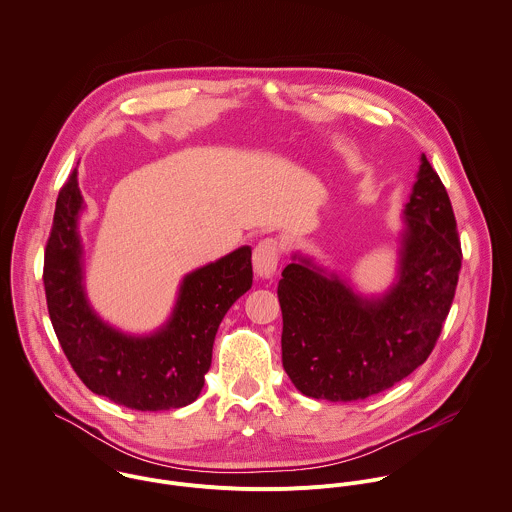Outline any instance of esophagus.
Wrapping results in <instances>:
<instances>
[{
  "label": "esophagus",
  "instance_id": "obj_1",
  "mask_svg": "<svg viewBox=\"0 0 512 512\" xmlns=\"http://www.w3.org/2000/svg\"><path fill=\"white\" fill-rule=\"evenodd\" d=\"M281 259V243L275 237H267L257 243L253 251V265L259 277H271L277 271Z\"/></svg>",
  "mask_w": 512,
  "mask_h": 512
}]
</instances>
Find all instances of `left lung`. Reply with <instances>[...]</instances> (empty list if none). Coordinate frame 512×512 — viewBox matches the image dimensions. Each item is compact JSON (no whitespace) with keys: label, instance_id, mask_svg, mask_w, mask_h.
<instances>
[{"label":"left lung","instance_id":"1","mask_svg":"<svg viewBox=\"0 0 512 512\" xmlns=\"http://www.w3.org/2000/svg\"><path fill=\"white\" fill-rule=\"evenodd\" d=\"M404 213L398 281L380 299H362L301 255L283 269V368L308 398L366 400L429 358L463 253L447 190L425 154Z\"/></svg>","mask_w":512,"mask_h":512}]
</instances>
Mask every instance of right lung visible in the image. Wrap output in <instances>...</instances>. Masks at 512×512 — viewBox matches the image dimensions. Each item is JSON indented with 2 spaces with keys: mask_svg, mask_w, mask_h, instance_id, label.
Returning <instances> with one entry per match:
<instances>
[{
  "mask_svg": "<svg viewBox=\"0 0 512 512\" xmlns=\"http://www.w3.org/2000/svg\"><path fill=\"white\" fill-rule=\"evenodd\" d=\"M83 207L75 168L59 192L43 263L47 308L67 360L91 392L118 406L162 411L192 404L204 388L225 312L253 285L251 247L186 275L166 326L128 336L104 324L87 303L77 231Z\"/></svg>",
  "mask_w": 512,
  "mask_h": 512,
  "instance_id": "obj_1",
  "label": "right lung"
}]
</instances>
